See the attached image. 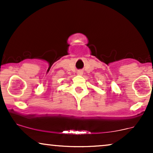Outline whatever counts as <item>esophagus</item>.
Returning <instances> with one entry per match:
<instances>
[{"mask_svg":"<svg viewBox=\"0 0 153 153\" xmlns=\"http://www.w3.org/2000/svg\"><path fill=\"white\" fill-rule=\"evenodd\" d=\"M77 73H78V75H82V73H83V72H82V71H78V72H77Z\"/></svg>","mask_w":153,"mask_h":153,"instance_id":"1","label":"esophagus"}]
</instances>
